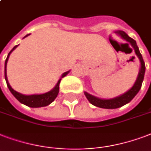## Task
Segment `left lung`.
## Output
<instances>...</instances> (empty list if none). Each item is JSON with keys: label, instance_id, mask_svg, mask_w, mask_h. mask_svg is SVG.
I'll list each match as a JSON object with an SVG mask.
<instances>
[{"label": "left lung", "instance_id": "1", "mask_svg": "<svg viewBox=\"0 0 151 151\" xmlns=\"http://www.w3.org/2000/svg\"><path fill=\"white\" fill-rule=\"evenodd\" d=\"M116 34L119 35L120 37L127 41V42H129L130 45L132 46V48L134 49V53L138 57V58L139 59L140 62V69L138 77L136 78V81L134 82V86H132V88H130L129 90L127 91L126 93H124L122 95H119L118 96H116L114 98L111 99H101L99 98L97 96H95L93 95H91L87 92H84L85 96H86V98L88 99V101L90 102L93 105L98 108H101V109H115L120 108V107L124 106L127 103H129L130 101H132V99L134 98V96H136V94L139 93V91L141 88L142 86V81H143V78H144L145 70H146V67H145L144 61L142 59V56L140 53L139 47L137 46V43L135 42V40L129 37L123 31H116L115 32ZM128 44V43H127Z\"/></svg>", "mask_w": 151, "mask_h": 151}]
</instances>
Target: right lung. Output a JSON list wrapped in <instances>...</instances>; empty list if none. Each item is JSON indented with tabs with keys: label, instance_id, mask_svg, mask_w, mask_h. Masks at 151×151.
Masks as SVG:
<instances>
[{
	"label": "right lung",
	"instance_id": "1",
	"mask_svg": "<svg viewBox=\"0 0 151 151\" xmlns=\"http://www.w3.org/2000/svg\"><path fill=\"white\" fill-rule=\"evenodd\" d=\"M30 34L25 35L23 39H24L25 37L28 36ZM18 47V45L15 46L12 49V50L9 53V55L7 56L6 60H5V63H4V78H5V81H6L7 86L8 88H9V90L12 93V94L16 97V98L18 100V101L20 102L23 104H25L28 107H31V108H41V107H45L49 105L50 104H51L53 101H55V98L57 97L58 94V92H59V84H60V81L62 80V78H64L65 76H66L68 73H70V71H66L65 73H63L61 76V78L58 81L57 84L55 85V86L54 88L50 90L47 93H45L42 94H32V95H24V94H22L20 93H18L16 90H14L13 88H12L11 86L9 85V81H8V78H7V63H8V60H9V58L11 55V53L13 51V50L16 49V48Z\"/></svg>",
	"mask_w": 151,
	"mask_h": 151
}]
</instances>
